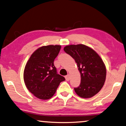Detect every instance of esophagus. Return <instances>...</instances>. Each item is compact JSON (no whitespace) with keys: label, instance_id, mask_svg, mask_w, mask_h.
<instances>
[{"label":"esophagus","instance_id":"esophagus-1","mask_svg":"<svg viewBox=\"0 0 126 126\" xmlns=\"http://www.w3.org/2000/svg\"><path fill=\"white\" fill-rule=\"evenodd\" d=\"M65 80H66L67 81H69V80H70V75L68 74L67 76H65Z\"/></svg>","mask_w":126,"mask_h":126}]
</instances>
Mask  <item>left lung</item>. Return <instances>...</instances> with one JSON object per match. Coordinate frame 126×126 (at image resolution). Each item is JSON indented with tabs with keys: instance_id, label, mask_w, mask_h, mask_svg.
I'll list each match as a JSON object with an SVG mask.
<instances>
[{
	"instance_id": "1",
	"label": "left lung",
	"mask_w": 126,
	"mask_h": 126,
	"mask_svg": "<svg viewBox=\"0 0 126 126\" xmlns=\"http://www.w3.org/2000/svg\"><path fill=\"white\" fill-rule=\"evenodd\" d=\"M64 51L75 59L81 75V82L75 92L82 98H91L98 93L104 85L106 76V67L98 54L82 44L71 45Z\"/></svg>"
}]
</instances>
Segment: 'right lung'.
Returning a JSON list of instances; mask_svg holds the SVG:
<instances>
[{
  "instance_id": "right-lung-1",
  "label": "right lung",
  "mask_w": 126,
  "mask_h": 126,
  "mask_svg": "<svg viewBox=\"0 0 126 126\" xmlns=\"http://www.w3.org/2000/svg\"><path fill=\"white\" fill-rule=\"evenodd\" d=\"M60 45L42 46L32 54L24 71L28 89L38 98L48 99L53 96L61 82L65 80L58 74L54 61L61 50Z\"/></svg>"
}]
</instances>
